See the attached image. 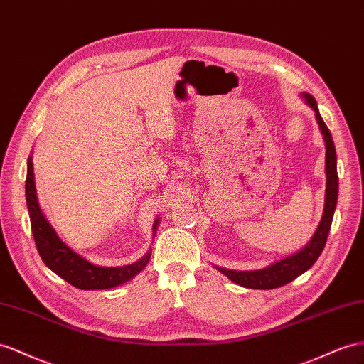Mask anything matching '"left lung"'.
<instances>
[{"label":"left lung","instance_id":"8db88e82","mask_svg":"<svg viewBox=\"0 0 364 364\" xmlns=\"http://www.w3.org/2000/svg\"><path fill=\"white\" fill-rule=\"evenodd\" d=\"M304 101L309 105L314 112L316 123L320 126V130L324 138L326 144V197H324V210L318 228L314 237L311 238L300 252H296L291 257L279 259V262L271 264L269 267L259 269V271H232V269L218 267L215 269L221 274H225L232 282L249 287V289H275L282 287L292 279L304 274L307 269H311L312 264L318 259L320 254L323 252L326 240H328L335 206H337L338 198V175H337V154H335V146L332 141V135L329 132L328 126L320 115L318 106H316L315 98L311 93H303Z\"/></svg>","mask_w":364,"mask_h":364}]
</instances>
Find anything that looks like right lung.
Instances as JSON below:
<instances>
[{"mask_svg":"<svg viewBox=\"0 0 364 364\" xmlns=\"http://www.w3.org/2000/svg\"><path fill=\"white\" fill-rule=\"evenodd\" d=\"M26 203L29 209L31 226L36 249L44 264L52 272L66 279L68 283L75 286L82 291H93V289H110L129 282L138 272H141L151 259V252H147L141 259L118 267H105L97 266L87 262L61 241L57 232L50 226V223L46 220L44 213L36 198L35 189V176H33V164L32 158L27 160V176H26ZM158 218L154 223V235L156 234Z\"/></svg>","mask_w":364,"mask_h":364,"instance_id":"add662e5","label":"right lung"}]
</instances>
